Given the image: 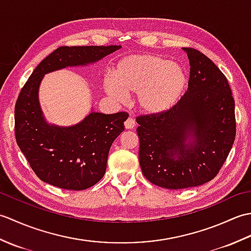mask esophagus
<instances>
[{
	"label": "esophagus",
	"mask_w": 251,
	"mask_h": 251,
	"mask_svg": "<svg viewBox=\"0 0 251 251\" xmlns=\"http://www.w3.org/2000/svg\"><path fill=\"white\" fill-rule=\"evenodd\" d=\"M135 126H136L135 120L131 119V117H128V119H127V121L125 122V128L126 129H134Z\"/></svg>",
	"instance_id": "1"
}]
</instances>
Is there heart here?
Wrapping results in <instances>:
<instances>
[{
    "instance_id": "b5f03b06",
    "label": "heart",
    "mask_w": 251,
    "mask_h": 251,
    "mask_svg": "<svg viewBox=\"0 0 251 251\" xmlns=\"http://www.w3.org/2000/svg\"><path fill=\"white\" fill-rule=\"evenodd\" d=\"M188 82L184 69L153 54H131L116 62L112 77L103 81L105 93L116 102L137 95L138 108L147 115H159L178 102Z\"/></svg>"
}]
</instances>
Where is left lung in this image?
<instances>
[{
	"instance_id": "obj_1",
	"label": "left lung",
	"mask_w": 251,
	"mask_h": 251,
	"mask_svg": "<svg viewBox=\"0 0 251 251\" xmlns=\"http://www.w3.org/2000/svg\"><path fill=\"white\" fill-rule=\"evenodd\" d=\"M189 58L188 90L159 115L137 119L139 163L145 177L169 190L214 179L235 140V103L219 68L194 49Z\"/></svg>"
}]
</instances>
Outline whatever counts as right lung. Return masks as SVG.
<instances>
[{"label": "right lung", "instance_id": "add662e5", "mask_svg": "<svg viewBox=\"0 0 251 251\" xmlns=\"http://www.w3.org/2000/svg\"><path fill=\"white\" fill-rule=\"evenodd\" d=\"M122 46H62L42 60L21 89L15 106L17 145L42 181L65 190L81 191L103 177L112 143L124 130L125 112L104 114L92 108L70 126L46 120L39 92L45 74L69 67L95 65Z\"/></svg>", "mask_w": 251, "mask_h": 251}]
</instances>
